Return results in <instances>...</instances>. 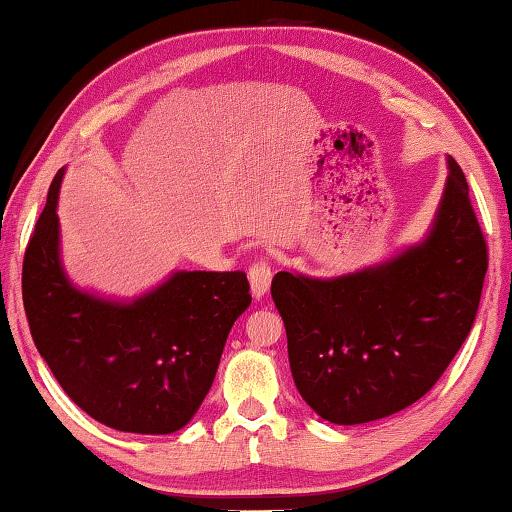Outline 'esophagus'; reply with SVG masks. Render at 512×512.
<instances>
[{
    "label": "esophagus",
    "mask_w": 512,
    "mask_h": 512,
    "mask_svg": "<svg viewBox=\"0 0 512 512\" xmlns=\"http://www.w3.org/2000/svg\"><path fill=\"white\" fill-rule=\"evenodd\" d=\"M249 285H251V294H254V299H265L267 292H270V285H272V270L270 265L265 261H258L249 267Z\"/></svg>",
    "instance_id": "34e87169"
}]
</instances>
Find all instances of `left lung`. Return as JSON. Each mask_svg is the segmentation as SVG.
Masks as SVG:
<instances>
[{"label": "left lung", "mask_w": 512, "mask_h": 512, "mask_svg": "<svg viewBox=\"0 0 512 512\" xmlns=\"http://www.w3.org/2000/svg\"><path fill=\"white\" fill-rule=\"evenodd\" d=\"M445 159L441 202L418 242L330 279L274 276L294 384L328 423L362 425L414 405L470 335L488 254L463 170Z\"/></svg>", "instance_id": "1"}]
</instances>
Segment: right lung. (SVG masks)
I'll list each match as a JSON object with an SVG mask.
<instances>
[{"label":"right lung","mask_w":512,"mask_h":512,"mask_svg":"<svg viewBox=\"0 0 512 512\" xmlns=\"http://www.w3.org/2000/svg\"><path fill=\"white\" fill-rule=\"evenodd\" d=\"M60 168L26 247L22 299L35 348L76 405L119 432L173 434L209 393L231 326L249 308L242 272H170L132 299L69 279Z\"/></svg>","instance_id":"1"}]
</instances>
